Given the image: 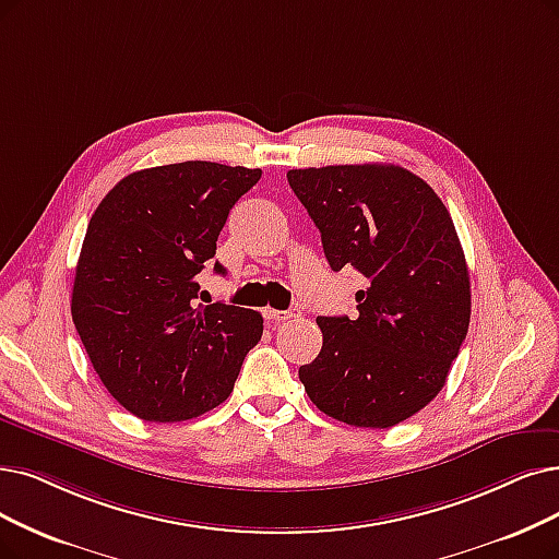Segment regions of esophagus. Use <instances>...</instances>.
Here are the masks:
<instances>
[{
    "label": "esophagus",
    "mask_w": 559,
    "mask_h": 559,
    "mask_svg": "<svg viewBox=\"0 0 559 559\" xmlns=\"http://www.w3.org/2000/svg\"><path fill=\"white\" fill-rule=\"evenodd\" d=\"M300 317V309H284V311H280V309H265V319L271 321V323H284V321H288V319H298Z\"/></svg>",
    "instance_id": "1"
}]
</instances>
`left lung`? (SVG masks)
<instances>
[{
    "mask_svg": "<svg viewBox=\"0 0 559 559\" xmlns=\"http://www.w3.org/2000/svg\"><path fill=\"white\" fill-rule=\"evenodd\" d=\"M288 186L321 231L334 273L367 282L357 317H319L323 346L298 376L328 417L390 429L442 390L471 325V275L454 222L399 165L292 169Z\"/></svg>",
    "mask_w": 559,
    "mask_h": 559,
    "instance_id": "obj_1",
    "label": "left lung"
}]
</instances>
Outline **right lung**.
Returning <instances> with one entry per match:
<instances>
[{
  "label": "right lung",
  "instance_id": "obj_1",
  "mask_svg": "<svg viewBox=\"0 0 559 559\" xmlns=\"http://www.w3.org/2000/svg\"><path fill=\"white\" fill-rule=\"evenodd\" d=\"M261 169L206 160L132 171L88 219L71 314L98 378L146 421H183L225 401L261 340L254 309L202 305L197 275ZM215 273L225 265L215 261Z\"/></svg>",
  "mask_w": 559,
  "mask_h": 559
}]
</instances>
